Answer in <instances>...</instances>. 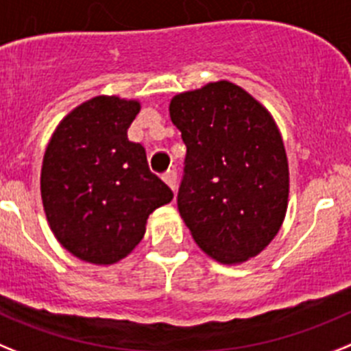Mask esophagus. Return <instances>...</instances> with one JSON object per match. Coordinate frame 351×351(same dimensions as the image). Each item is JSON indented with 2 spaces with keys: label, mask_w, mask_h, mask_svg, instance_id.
I'll return each instance as SVG.
<instances>
[{
  "label": "esophagus",
  "mask_w": 351,
  "mask_h": 351,
  "mask_svg": "<svg viewBox=\"0 0 351 351\" xmlns=\"http://www.w3.org/2000/svg\"><path fill=\"white\" fill-rule=\"evenodd\" d=\"M164 180H166V184L175 191L176 189V171L175 169H169L167 173H164Z\"/></svg>",
  "instance_id": "obj_1"
}]
</instances>
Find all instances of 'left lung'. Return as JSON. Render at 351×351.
<instances>
[{
	"mask_svg": "<svg viewBox=\"0 0 351 351\" xmlns=\"http://www.w3.org/2000/svg\"><path fill=\"white\" fill-rule=\"evenodd\" d=\"M187 154L178 210L193 239L221 263L260 254L281 228L289 171L270 112L230 81L173 97Z\"/></svg>",
	"mask_w": 351,
	"mask_h": 351,
	"instance_id": "1",
	"label": "left lung"
}]
</instances>
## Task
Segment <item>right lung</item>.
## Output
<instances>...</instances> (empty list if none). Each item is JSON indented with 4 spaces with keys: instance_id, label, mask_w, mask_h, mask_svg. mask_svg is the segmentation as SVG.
Wrapping results in <instances>:
<instances>
[{
    "instance_id": "right-lung-1",
    "label": "right lung",
    "mask_w": 351,
    "mask_h": 351,
    "mask_svg": "<svg viewBox=\"0 0 351 351\" xmlns=\"http://www.w3.org/2000/svg\"><path fill=\"white\" fill-rule=\"evenodd\" d=\"M139 102L95 97L58 125L44 155L42 203L54 237L79 260L111 265L145 237L146 219L173 199L127 138Z\"/></svg>"
}]
</instances>
